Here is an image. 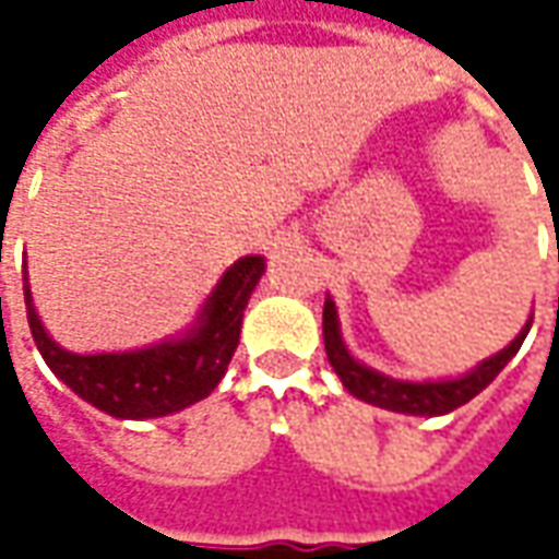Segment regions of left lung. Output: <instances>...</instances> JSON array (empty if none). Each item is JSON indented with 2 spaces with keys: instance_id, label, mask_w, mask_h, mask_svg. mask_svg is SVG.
Instances as JSON below:
<instances>
[{
  "instance_id": "8db88e82",
  "label": "left lung",
  "mask_w": 559,
  "mask_h": 559,
  "mask_svg": "<svg viewBox=\"0 0 559 559\" xmlns=\"http://www.w3.org/2000/svg\"><path fill=\"white\" fill-rule=\"evenodd\" d=\"M526 330L516 335L510 345H507L501 355L488 357L483 360L473 373L461 376V379H448V382H397L389 376L367 370L364 364H357L355 357L345 352L342 345V335H338V320H335V305L326 298L323 305V342H326V357L333 364V370L342 379V385L360 401L376 404V407H385V411H395V414H414V417H441V414H451L457 411L461 404L473 401V397L483 392L485 385L501 373L507 367V360L520 352Z\"/></svg>"
}]
</instances>
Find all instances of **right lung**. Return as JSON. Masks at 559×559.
I'll list each match as a JSON object with an SVG mask.
<instances>
[{
  "mask_svg": "<svg viewBox=\"0 0 559 559\" xmlns=\"http://www.w3.org/2000/svg\"><path fill=\"white\" fill-rule=\"evenodd\" d=\"M264 273V258L236 261L217 283L202 311V326L180 342L127 355H71L46 335L24 286L27 323L43 360L83 401L118 419L167 417L207 397L224 379L226 364L239 345L242 311ZM27 280V276H24Z\"/></svg>",
  "mask_w": 559,
  "mask_h": 559,
  "instance_id": "right-lung-1",
  "label": "right lung"
}]
</instances>
